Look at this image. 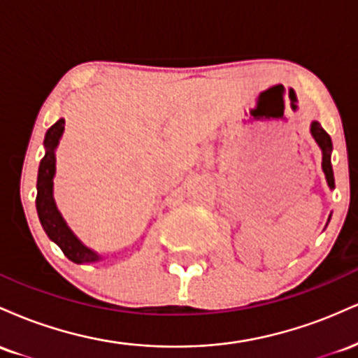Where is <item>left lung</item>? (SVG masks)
<instances>
[{"mask_svg":"<svg viewBox=\"0 0 358 358\" xmlns=\"http://www.w3.org/2000/svg\"><path fill=\"white\" fill-rule=\"evenodd\" d=\"M310 133L311 136H313L316 145H318L320 150H322V170L324 173V178H327L328 187H330V190H334L335 178H334V168H331V150H334V146H331V138L328 136V133L323 129L318 121H311ZM330 217H328V222H330Z\"/></svg>","mask_w":358,"mask_h":358,"instance_id":"8db88e82","label":"left lung"}]
</instances>
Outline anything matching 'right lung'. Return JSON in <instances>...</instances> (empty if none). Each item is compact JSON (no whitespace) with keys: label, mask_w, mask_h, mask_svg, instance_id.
Masks as SVG:
<instances>
[{"label":"right lung","mask_w":358,"mask_h":358,"mask_svg":"<svg viewBox=\"0 0 358 358\" xmlns=\"http://www.w3.org/2000/svg\"><path fill=\"white\" fill-rule=\"evenodd\" d=\"M65 129V119H59L45 134V156L38 166V178H36V212H38L40 224L43 231L50 237L52 242L62 249L72 262L76 264H87V262L102 261L101 254L82 242L79 237L67 225L53 199V178H55V151L59 146L62 134Z\"/></svg>","instance_id":"obj_1"}]
</instances>
